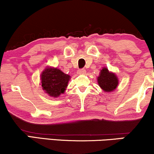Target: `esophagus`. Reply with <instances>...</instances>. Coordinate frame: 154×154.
Instances as JSON below:
<instances>
[{"instance_id":"obj_1","label":"esophagus","mask_w":154,"mask_h":154,"mask_svg":"<svg viewBox=\"0 0 154 154\" xmlns=\"http://www.w3.org/2000/svg\"><path fill=\"white\" fill-rule=\"evenodd\" d=\"M85 72H86V70L85 69H79L78 71H77V74L78 75H84V74H85Z\"/></svg>"}]
</instances>
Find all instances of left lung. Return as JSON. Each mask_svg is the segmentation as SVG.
I'll return each instance as SVG.
<instances>
[{"label":"left lung","instance_id":"8db88e82","mask_svg":"<svg viewBox=\"0 0 154 154\" xmlns=\"http://www.w3.org/2000/svg\"><path fill=\"white\" fill-rule=\"evenodd\" d=\"M97 83L103 91L111 92L118 88L119 81L116 73L110 72L107 67H103L97 77Z\"/></svg>","mask_w":154,"mask_h":154}]
</instances>
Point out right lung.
<instances>
[{"instance_id":"obj_1","label":"right lung","mask_w":154,"mask_h":154,"mask_svg":"<svg viewBox=\"0 0 154 154\" xmlns=\"http://www.w3.org/2000/svg\"><path fill=\"white\" fill-rule=\"evenodd\" d=\"M71 77L60 69L47 66L41 74V85L45 93L52 97H58L64 94Z\"/></svg>"}]
</instances>
